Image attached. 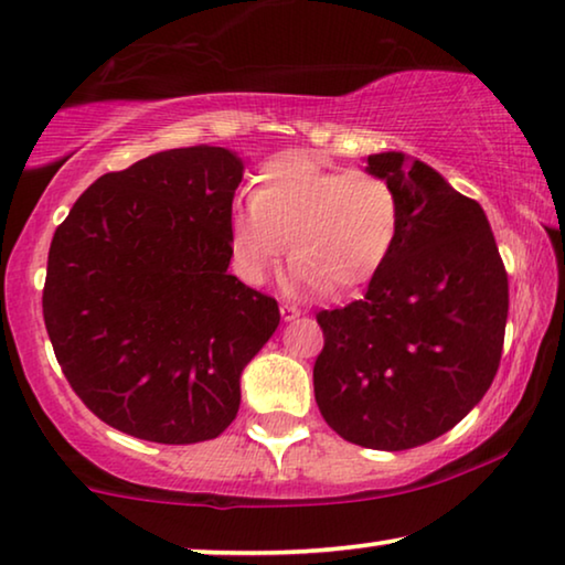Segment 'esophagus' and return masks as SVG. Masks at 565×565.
<instances>
[{
    "label": "esophagus",
    "instance_id": "1",
    "mask_svg": "<svg viewBox=\"0 0 565 565\" xmlns=\"http://www.w3.org/2000/svg\"><path fill=\"white\" fill-rule=\"evenodd\" d=\"M301 315V311L297 309V307H291V305H281V319L284 322H291V319H297Z\"/></svg>",
    "mask_w": 565,
    "mask_h": 565
}]
</instances>
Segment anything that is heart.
<instances>
[{"mask_svg":"<svg viewBox=\"0 0 565 565\" xmlns=\"http://www.w3.org/2000/svg\"><path fill=\"white\" fill-rule=\"evenodd\" d=\"M401 198L383 177L330 170L311 154L274 159L250 202L231 215V254L248 284H260L286 250L291 294H344L367 284L401 233Z\"/></svg>","mask_w":565,"mask_h":565,"instance_id":"1","label":"heart"}]
</instances>
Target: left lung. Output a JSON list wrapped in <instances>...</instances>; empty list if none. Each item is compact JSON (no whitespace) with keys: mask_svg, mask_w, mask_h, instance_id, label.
I'll return each instance as SVG.
<instances>
[{"mask_svg":"<svg viewBox=\"0 0 565 565\" xmlns=\"http://www.w3.org/2000/svg\"><path fill=\"white\" fill-rule=\"evenodd\" d=\"M401 198V233L363 299L319 311L315 398L344 441L403 451L459 424L494 381L508 274L479 202L403 151L365 157Z\"/></svg>","mask_w":565,"mask_h":565,"instance_id":"obj_1","label":"left lung"}]
</instances>
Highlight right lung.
Returning a JSON list of instances; mask_svg holds the SVG:
<instances>
[{"label": "right lung", "mask_w": 565, "mask_h": 565, "mask_svg": "<svg viewBox=\"0 0 565 565\" xmlns=\"http://www.w3.org/2000/svg\"><path fill=\"white\" fill-rule=\"evenodd\" d=\"M243 172L223 147L157 151L98 177L57 225L42 315L67 383L104 424L198 444L238 414L243 367L281 319L228 274Z\"/></svg>", "instance_id": "add662e5"}]
</instances>
